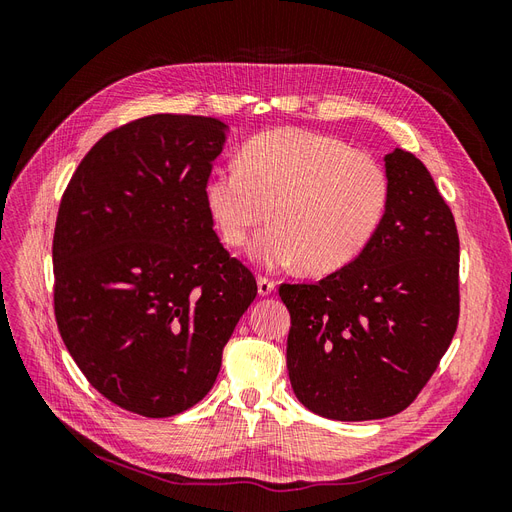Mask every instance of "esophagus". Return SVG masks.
I'll list each match as a JSON object with an SVG mask.
<instances>
[{"instance_id": "obj_1", "label": "esophagus", "mask_w": 512, "mask_h": 512, "mask_svg": "<svg viewBox=\"0 0 512 512\" xmlns=\"http://www.w3.org/2000/svg\"><path fill=\"white\" fill-rule=\"evenodd\" d=\"M277 282L271 280V277L267 275H258V294L260 297H267V294H271L275 290Z\"/></svg>"}]
</instances>
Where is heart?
<instances>
[{
	"label": "heart",
	"instance_id": "heart-1",
	"mask_svg": "<svg viewBox=\"0 0 512 512\" xmlns=\"http://www.w3.org/2000/svg\"><path fill=\"white\" fill-rule=\"evenodd\" d=\"M241 164L215 168L205 203L228 247L252 245L256 262L271 269L305 262L329 273L359 256L389 207L384 166L344 138L299 128L262 132L241 147Z\"/></svg>",
	"mask_w": 512,
	"mask_h": 512
}]
</instances>
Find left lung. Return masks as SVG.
<instances>
[{
	"instance_id": "1",
	"label": "left lung",
	"mask_w": 512,
	"mask_h": 512,
	"mask_svg": "<svg viewBox=\"0 0 512 512\" xmlns=\"http://www.w3.org/2000/svg\"><path fill=\"white\" fill-rule=\"evenodd\" d=\"M391 196L374 239L316 284H282L288 376L305 408L333 421L406 410L459 322V235L451 207L410 151L384 158Z\"/></svg>"
}]
</instances>
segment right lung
Listing matches in <instances>:
<instances>
[{"mask_svg":"<svg viewBox=\"0 0 512 512\" xmlns=\"http://www.w3.org/2000/svg\"><path fill=\"white\" fill-rule=\"evenodd\" d=\"M226 138L213 117L134 119L89 149L61 196L57 329L89 384L128 412L164 418L198 404L256 299L205 203Z\"/></svg>","mask_w":512,"mask_h":512,"instance_id":"right-lung-1","label":"right lung"}]
</instances>
